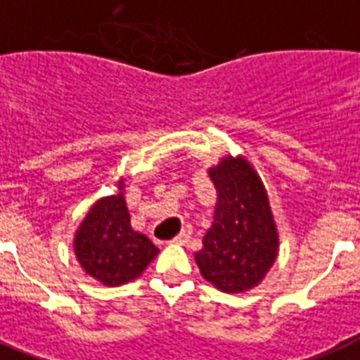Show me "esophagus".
<instances>
[{
  "label": "esophagus",
  "instance_id": "obj_1",
  "mask_svg": "<svg viewBox=\"0 0 360 360\" xmlns=\"http://www.w3.org/2000/svg\"><path fill=\"white\" fill-rule=\"evenodd\" d=\"M189 237H191V231L184 230V231H180V233H178V236L174 237L171 243H176V245H186L187 240H189Z\"/></svg>",
  "mask_w": 360,
  "mask_h": 360
}]
</instances>
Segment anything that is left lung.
Returning a JSON list of instances; mask_svg holds the SVG:
<instances>
[{
	"label": "left lung",
	"mask_w": 360,
	"mask_h": 360,
	"mask_svg": "<svg viewBox=\"0 0 360 360\" xmlns=\"http://www.w3.org/2000/svg\"><path fill=\"white\" fill-rule=\"evenodd\" d=\"M217 189L213 224L195 254L200 274L222 292L259 285L278 255V230L265 186L245 158L222 160L210 169Z\"/></svg>",
	"instance_id": "left-lung-1"
}]
</instances>
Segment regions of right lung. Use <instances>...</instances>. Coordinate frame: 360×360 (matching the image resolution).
<instances>
[{
    "label": "right lung",
    "mask_w": 360,
    "mask_h": 360,
    "mask_svg": "<svg viewBox=\"0 0 360 360\" xmlns=\"http://www.w3.org/2000/svg\"><path fill=\"white\" fill-rule=\"evenodd\" d=\"M123 187L121 180L117 195L95 202L73 240L86 274L108 287L136 280L158 254L153 240L130 226Z\"/></svg>",
    "instance_id": "obj_1"
}]
</instances>
